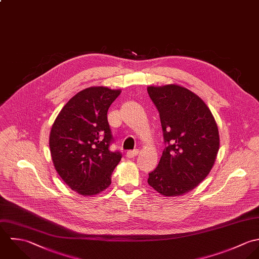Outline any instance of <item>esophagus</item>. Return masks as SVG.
<instances>
[{"instance_id":"1","label":"esophagus","mask_w":259,"mask_h":259,"mask_svg":"<svg viewBox=\"0 0 259 259\" xmlns=\"http://www.w3.org/2000/svg\"><path fill=\"white\" fill-rule=\"evenodd\" d=\"M138 153H139V151H138L137 149L132 150V151H128V152H127V157H128V158H134V157H136V156L138 155Z\"/></svg>"}]
</instances>
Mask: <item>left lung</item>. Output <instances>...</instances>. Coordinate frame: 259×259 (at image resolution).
Wrapping results in <instances>:
<instances>
[{
  "instance_id": "1",
  "label": "left lung",
  "mask_w": 259,
  "mask_h": 259,
  "mask_svg": "<svg viewBox=\"0 0 259 259\" xmlns=\"http://www.w3.org/2000/svg\"><path fill=\"white\" fill-rule=\"evenodd\" d=\"M165 148L148 184L164 196H178L194 189L212 169L219 150L215 119L196 94L175 85L149 86Z\"/></svg>"
}]
</instances>
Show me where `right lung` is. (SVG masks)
Segmentation results:
<instances>
[{
    "label": "right lung",
    "mask_w": 259,
    "mask_h": 259,
    "mask_svg": "<svg viewBox=\"0 0 259 259\" xmlns=\"http://www.w3.org/2000/svg\"><path fill=\"white\" fill-rule=\"evenodd\" d=\"M120 90L90 87L72 97L54 121L49 146L56 171L74 191L96 195L111 184L122 154L113 141L107 112Z\"/></svg>",
    "instance_id": "right-lung-1"
}]
</instances>
